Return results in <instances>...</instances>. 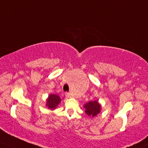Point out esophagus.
<instances>
[{"label":"esophagus","mask_w":148,"mask_h":148,"mask_svg":"<svg viewBox=\"0 0 148 148\" xmlns=\"http://www.w3.org/2000/svg\"><path fill=\"white\" fill-rule=\"evenodd\" d=\"M65 96L67 97V98H71V97H72V96H71L70 93H68V92L65 93Z\"/></svg>","instance_id":"1"}]
</instances>
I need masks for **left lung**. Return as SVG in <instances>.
I'll list each match as a JSON object with an SVG mask.
<instances>
[{"mask_svg": "<svg viewBox=\"0 0 148 148\" xmlns=\"http://www.w3.org/2000/svg\"><path fill=\"white\" fill-rule=\"evenodd\" d=\"M85 108V113L91 117H95L101 111V105L98 101H90L84 105Z\"/></svg>", "mask_w": 148, "mask_h": 148, "instance_id": "1", "label": "left lung"}]
</instances>
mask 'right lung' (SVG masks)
<instances>
[{
	"label": "right lung",
	"mask_w": 148,
	"mask_h": 148,
	"mask_svg": "<svg viewBox=\"0 0 148 148\" xmlns=\"http://www.w3.org/2000/svg\"><path fill=\"white\" fill-rule=\"evenodd\" d=\"M61 101L60 97L56 94H50L46 100V106L50 109H55Z\"/></svg>",
	"instance_id": "obj_1"
}]
</instances>
